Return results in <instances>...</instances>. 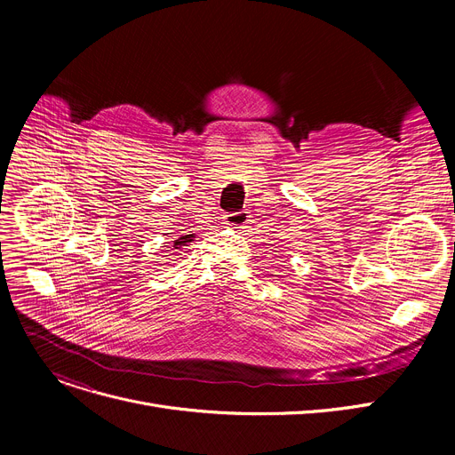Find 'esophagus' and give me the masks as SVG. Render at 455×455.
<instances>
[{"mask_svg":"<svg viewBox=\"0 0 455 455\" xmlns=\"http://www.w3.org/2000/svg\"><path fill=\"white\" fill-rule=\"evenodd\" d=\"M249 223V212H232L225 215V225L234 228H245Z\"/></svg>","mask_w":455,"mask_h":455,"instance_id":"34e87169","label":"esophagus"}]
</instances>
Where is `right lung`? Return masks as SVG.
Listing matches in <instances>:
<instances>
[{"label": "right lung", "instance_id": "obj_1", "mask_svg": "<svg viewBox=\"0 0 455 455\" xmlns=\"http://www.w3.org/2000/svg\"><path fill=\"white\" fill-rule=\"evenodd\" d=\"M191 237H194V235H191V234H186V235L179 237V240L175 242V245H186L188 242H191ZM175 249H179V247H175Z\"/></svg>", "mask_w": 455, "mask_h": 455}]
</instances>
